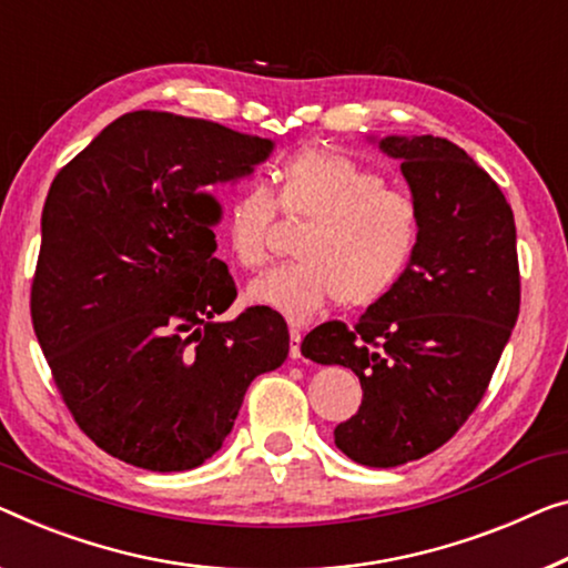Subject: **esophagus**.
Listing matches in <instances>:
<instances>
[{
  "mask_svg": "<svg viewBox=\"0 0 568 568\" xmlns=\"http://www.w3.org/2000/svg\"><path fill=\"white\" fill-rule=\"evenodd\" d=\"M291 357L301 359V332L298 328H291Z\"/></svg>",
  "mask_w": 568,
  "mask_h": 568,
  "instance_id": "34e87169",
  "label": "esophagus"
}]
</instances>
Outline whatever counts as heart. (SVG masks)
Instances as JSON below:
<instances>
[{
	"instance_id": "1",
	"label": "heart",
	"mask_w": 568,
	"mask_h": 568,
	"mask_svg": "<svg viewBox=\"0 0 568 568\" xmlns=\"http://www.w3.org/2000/svg\"><path fill=\"white\" fill-rule=\"evenodd\" d=\"M277 209L311 219L287 262L250 285V298L306 324L326 303L365 308L390 295L416 260L420 209L383 175L332 150H303L277 173ZM275 199L262 183L244 185L224 203L222 232L242 267L270 257Z\"/></svg>"
}]
</instances>
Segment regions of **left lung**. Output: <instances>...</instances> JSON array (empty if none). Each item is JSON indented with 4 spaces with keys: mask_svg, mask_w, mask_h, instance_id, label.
Segmentation results:
<instances>
[{
    "mask_svg": "<svg viewBox=\"0 0 568 568\" xmlns=\"http://www.w3.org/2000/svg\"><path fill=\"white\" fill-rule=\"evenodd\" d=\"M375 142L420 209L416 260L357 324L326 321L301 354L359 377L362 405L334 444L387 469L436 452L477 408L518 321L520 270L510 203L467 152L434 134Z\"/></svg>",
    "mask_w": 568,
    "mask_h": 568,
    "instance_id": "obj_1",
    "label": "left lung"
}]
</instances>
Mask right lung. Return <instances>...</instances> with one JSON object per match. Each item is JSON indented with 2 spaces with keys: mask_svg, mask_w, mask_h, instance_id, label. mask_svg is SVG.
Listing matches in <instances>:
<instances>
[{
  "mask_svg": "<svg viewBox=\"0 0 568 568\" xmlns=\"http://www.w3.org/2000/svg\"><path fill=\"white\" fill-rule=\"evenodd\" d=\"M273 140L130 112L50 185L30 311L79 428L132 467L185 471L230 436L244 393L287 357L283 316L216 321L236 285L214 257L211 185L255 171Z\"/></svg>",
  "mask_w": 568,
  "mask_h": 568,
  "instance_id": "right-lung-1",
  "label": "right lung"
}]
</instances>
